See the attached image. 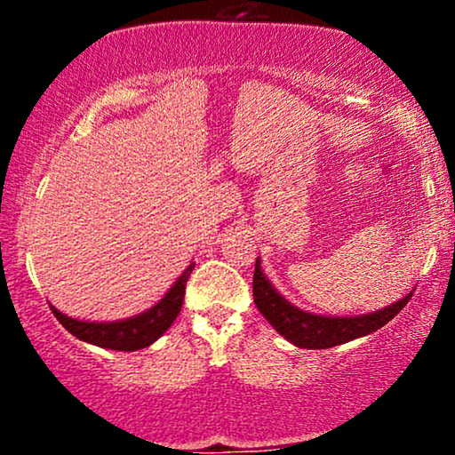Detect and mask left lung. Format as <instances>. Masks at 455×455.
Here are the masks:
<instances>
[{"instance_id": "1", "label": "left lung", "mask_w": 455, "mask_h": 455, "mask_svg": "<svg viewBox=\"0 0 455 455\" xmlns=\"http://www.w3.org/2000/svg\"><path fill=\"white\" fill-rule=\"evenodd\" d=\"M252 295L254 304L260 310L275 331L289 342H293L299 348H331L338 344L351 342L355 338L368 336V333L377 331L383 325L394 318L398 312L409 304L412 295H406L404 299L395 301L389 307L372 312V315L363 316H321L312 315V312H304L299 307L291 306L275 289L271 282L265 278L260 271V263L257 259L254 265V280H252Z\"/></svg>"}]
</instances>
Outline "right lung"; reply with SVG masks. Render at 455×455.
<instances>
[{
    "label": "right lung",
    "instance_id": "1",
    "mask_svg": "<svg viewBox=\"0 0 455 455\" xmlns=\"http://www.w3.org/2000/svg\"><path fill=\"white\" fill-rule=\"evenodd\" d=\"M192 269H195V263L188 265V269L177 278L169 293L162 297L158 304L149 307L143 315L126 318V321L87 323L61 315L57 307H51V310H53L57 321L78 340L96 344V347L102 348H113V351H139V348L149 347L151 342L158 340L162 333L173 325L181 310V304H184L186 282L190 278Z\"/></svg>",
    "mask_w": 455,
    "mask_h": 455
}]
</instances>
